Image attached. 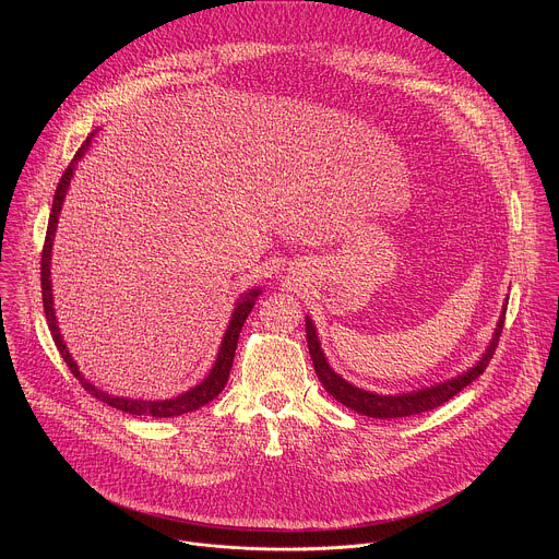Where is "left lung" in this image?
Listing matches in <instances>:
<instances>
[{
    "mask_svg": "<svg viewBox=\"0 0 559 559\" xmlns=\"http://www.w3.org/2000/svg\"><path fill=\"white\" fill-rule=\"evenodd\" d=\"M504 311H507V302H504L496 334H493L487 352L471 369H466L464 373H460L451 380H444V382H438V384L412 391V393H397V395H382V393L365 391V389L354 386L352 382H347L343 376H338L330 367V362H328V358L321 349V341H318V336H316V328L311 323V318H305V334H307V347H309V356H311L316 376H318V380L323 382L328 393L334 395L338 403H343L345 407H349V409H354L362 416L378 418V420L407 418V416L425 414V412H431V409L444 405L447 401H451L455 393H460L464 386H468L477 376L485 373L489 360L496 354V347H498V341H500V334H502V328H504Z\"/></svg>",
    "mask_w": 559,
    "mask_h": 559,
    "instance_id": "8db88e82",
    "label": "left lung"
}]
</instances>
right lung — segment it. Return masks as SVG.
Listing matches in <instances>:
<instances>
[{
    "mask_svg": "<svg viewBox=\"0 0 559 559\" xmlns=\"http://www.w3.org/2000/svg\"><path fill=\"white\" fill-rule=\"evenodd\" d=\"M91 139H93V134L84 141L82 147L76 150L72 164L66 168V173L61 175V179L57 183L55 199H52V210H50L48 229H46V241H44V250H41V298H44V311H46L48 330L52 334V341H55L63 362L72 371V376L79 382H82V386L88 393H93L97 401H102V403H106V405H110V407H115L119 412L132 414V416H152V418H175V416H181V414L197 412L203 405H207L210 401H214V397L225 389V382H227L229 369H231V360H234V352H236V343H238V334H241L248 313L257 305L261 289H250L248 294H243L241 298L236 300V307L231 311V321H229V325L225 330V336L221 341L218 356H216V362H214L212 371L207 373V378L201 384L192 386L190 391H186V393H181L177 397H170V401H132V397L110 395V393L97 389L93 382H88L82 376V371H79L76 362L72 360L70 352H68V347H66V343L61 338V332L57 328V316H55V307H52V283H50V252H52V238H55V231H57L59 212H61V205H63V199H66V192H68V186H70V179H72V173H74V164L86 154V150L91 145Z\"/></svg>",
    "mask_w": 559,
    "mask_h": 559,
    "instance_id": "1",
    "label": "right lung"
}]
</instances>
